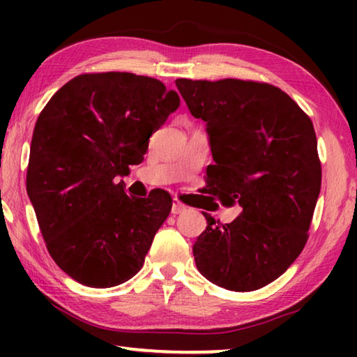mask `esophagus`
I'll return each instance as SVG.
<instances>
[{"mask_svg": "<svg viewBox=\"0 0 357 357\" xmlns=\"http://www.w3.org/2000/svg\"><path fill=\"white\" fill-rule=\"evenodd\" d=\"M185 209H187L185 204L181 203L178 198H174L173 204H172V214H181V213H184Z\"/></svg>", "mask_w": 357, "mask_h": 357, "instance_id": "34e87169", "label": "esophagus"}]
</instances>
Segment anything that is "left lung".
<instances>
[{
	"mask_svg": "<svg viewBox=\"0 0 357 357\" xmlns=\"http://www.w3.org/2000/svg\"><path fill=\"white\" fill-rule=\"evenodd\" d=\"M192 116L206 123L215 164L206 170L209 193L241 214L208 227L193 244L203 277L229 291H253L293 264L321 189V164L310 118L268 83L178 78Z\"/></svg>",
	"mask_w": 357,
	"mask_h": 357,
	"instance_id": "1",
	"label": "left lung"
}]
</instances>
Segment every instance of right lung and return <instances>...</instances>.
Here are the masks:
<instances>
[{
  "label": "right lung",
  "instance_id": "add662e5",
  "mask_svg": "<svg viewBox=\"0 0 357 357\" xmlns=\"http://www.w3.org/2000/svg\"><path fill=\"white\" fill-rule=\"evenodd\" d=\"M179 96L129 72L83 74L64 84L36 121L26 190L47 250L66 274L110 288L142 269L172 197H128L121 176L179 107Z\"/></svg>",
  "mask_w": 357,
  "mask_h": 357
}]
</instances>
